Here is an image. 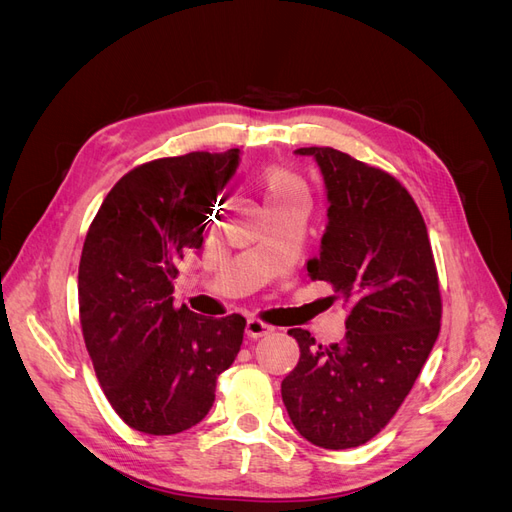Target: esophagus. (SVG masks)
<instances>
[{
  "instance_id": "34e87169",
  "label": "esophagus",
  "mask_w": 512,
  "mask_h": 512,
  "mask_svg": "<svg viewBox=\"0 0 512 512\" xmlns=\"http://www.w3.org/2000/svg\"><path fill=\"white\" fill-rule=\"evenodd\" d=\"M273 333V327L267 322H262L260 318H247L245 322V335L252 337V339H258V337H265Z\"/></svg>"
}]
</instances>
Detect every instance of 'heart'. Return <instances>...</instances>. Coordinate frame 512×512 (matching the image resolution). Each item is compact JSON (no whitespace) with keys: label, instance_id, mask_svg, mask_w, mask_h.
I'll return each mask as SVG.
<instances>
[{"label":"heart","instance_id":"1","mask_svg":"<svg viewBox=\"0 0 512 512\" xmlns=\"http://www.w3.org/2000/svg\"><path fill=\"white\" fill-rule=\"evenodd\" d=\"M262 188H265V203L269 209L309 205V194L303 179L288 168H271L262 177Z\"/></svg>","mask_w":512,"mask_h":512}]
</instances>
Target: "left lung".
<instances>
[{
	"mask_svg": "<svg viewBox=\"0 0 512 512\" xmlns=\"http://www.w3.org/2000/svg\"><path fill=\"white\" fill-rule=\"evenodd\" d=\"M297 153L318 162L331 203L307 273L350 309L339 344L288 331L301 356L282 399L305 440L342 451L369 442L404 404L440 333V284L425 220L404 185L333 147Z\"/></svg>",
	"mask_w": 512,
	"mask_h": 512,
	"instance_id": "1",
	"label": "left lung"
}]
</instances>
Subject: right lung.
Segmentation results:
<instances>
[{
    "label": "right lung",
    "instance_id": "add662e5",
    "mask_svg": "<svg viewBox=\"0 0 512 512\" xmlns=\"http://www.w3.org/2000/svg\"><path fill=\"white\" fill-rule=\"evenodd\" d=\"M239 149L151 160L123 175L91 222L79 265L85 346L126 425L173 436L203 421L215 382L243 344L245 318L173 305L179 262L203 247L207 218Z\"/></svg>",
    "mask_w": 512,
    "mask_h": 512
}]
</instances>
